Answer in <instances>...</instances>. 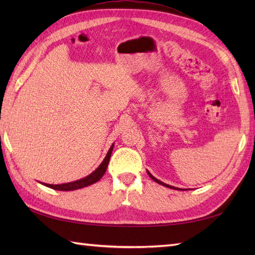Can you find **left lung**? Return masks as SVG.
Returning a JSON list of instances; mask_svg holds the SVG:
<instances>
[{"label":"left lung","instance_id":"8db88e82","mask_svg":"<svg viewBox=\"0 0 255 255\" xmlns=\"http://www.w3.org/2000/svg\"><path fill=\"white\" fill-rule=\"evenodd\" d=\"M148 174H149V176H150L151 178H152V180H153L154 182H156V183L161 184V185H163V186H165V187H169V188H174V189H178V188H176V187H173V186H171V185H167V184H165V183H163V182H161V181H159V180H156V178H155L154 176L151 175V173H149V172H148Z\"/></svg>","mask_w":255,"mask_h":255}]
</instances>
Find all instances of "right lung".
<instances>
[{
	"label": "right lung",
	"instance_id": "add662e5",
	"mask_svg": "<svg viewBox=\"0 0 255 255\" xmlns=\"http://www.w3.org/2000/svg\"><path fill=\"white\" fill-rule=\"evenodd\" d=\"M113 148H114V144L111 147L110 151H108L107 155L105 156V159H104V161L102 162L101 165L97 167V169L93 173H92V174H90L89 176L82 178V180L71 182V183L59 184V185H52V184H45V185L48 186V187H50V188H53V189H58V191H73V189L82 188V187L91 185V184L96 183L97 181L101 180V177L104 175V173L106 172L108 162H110V159H111V154H112Z\"/></svg>",
	"mask_w": 255,
	"mask_h": 255
}]
</instances>
